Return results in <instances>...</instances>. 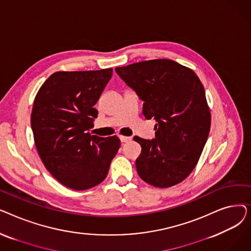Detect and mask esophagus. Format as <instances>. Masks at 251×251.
Masks as SVG:
<instances>
[{
    "label": "esophagus",
    "mask_w": 251,
    "mask_h": 251,
    "mask_svg": "<svg viewBox=\"0 0 251 251\" xmlns=\"http://www.w3.org/2000/svg\"><path fill=\"white\" fill-rule=\"evenodd\" d=\"M119 138H120L121 142H128L131 140V137H128V136H123V135H120L119 136Z\"/></svg>",
    "instance_id": "1"
}]
</instances>
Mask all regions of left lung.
Returning <instances> with one entry per match:
<instances>
[{
  "label": "left lung",
  "instance_id": "1",
  "mask_svg": "<svg viewBox=\"0 0 251 251\" xmlns=\"http://www.w3.org/2000/svg\"><path fill=\"white\" fill-rule=\"evenodd\" d=\"M116 73L143 100L142 114L154 119L155 138H134L141 146L135 162L139 177L168 188L187 178L207 140L210 113L200 78L167 59L117 67Z\"/></svg>",
  "mask_w": 251,
  "mask_h": 251
}]
</instances>
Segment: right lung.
<instances>
[{
  "instance_id": "1",
  "label": "right lung",
  "mask_w": 251,
  "mask_h": 251,
  "mask_svg": "<svg viewBox=\"0 0 251 251\" xmlns=\"http://www.w3.org/2000/svg\"><path fill=\"white\" fill-rule=\"evenodd\" d=\"M113 69L59 71L39 88L33 101L31 129L37 152L49 172L64 186L85 190L107 177L120 148L117 136L91 135L94 108Z\"/></svg>"
}]
</instances>
